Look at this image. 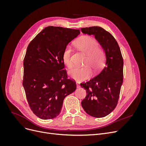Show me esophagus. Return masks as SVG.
Here are the masks:
<instances>
[{
  "mask_svg": "<svg viewBox=\"0 0 146 146\" xmlns=\"http://www.w3.org/2000/svg\"><path fill=\"white\" fill-rule=\"evenodd\" d=\"M76 85H77V88H80V84H78V83H77V84H76Z\"/></svg>",
  "mask_w": 146,
  "mask_h": 146,
  "instance_id": "1",
  "label": "esophagus"
}]
</instances>
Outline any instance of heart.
<instances>
[{
	"mask_svg": "<svg viewBox=\"0 0 146 146\" xmlns=\"http://www.w3.org/2000/svg\"><path fill=\"white\" fill-rule=\"evenodd\" d=\"M74 45L79 50L86 55L84 64L87 65L84 67H76L69 72L70 77L78 81L83 80L90 76L91 69L94 71H99L104 67L106 55L103 48L99 46V43L96 39L91 36H83L78 38L74 42ZM71 48L66 46L62 54V60L64 64L68 68L72 67L71 61Z\"/></svg>",
	"mask_w": 146,
	"mask_h": 146,
	"instance_id": "obj_1",
	"label": "heart"
}]
</instances>
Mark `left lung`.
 I'll return each mask as SVG.
<instances>
[{
	"mask_svg": "<svg viewBox=\"0 0 146 146\" xmlns=\"http://www.w3.org/2000/svg\"><path fill=\"white\" fill-rule=\"evenodd\" d=\"M82 33L94 35L106 55V65L94 78L80 85L86 91L82 106L87 114L103 117L116 108L123 83V61L120 48L113 35L100 27L82 28Z\"/></svg>",
	"mask_w": 146,
	"mask_h": 146,
	"instance_id": "8db88e82",
	"label": "left lung"
}]
</instances>
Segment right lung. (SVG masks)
I'll return each mask as SVG.
<instances>
[{
  "instance_id": "obj_1",
  "label": "right lung",
  "mask_w": 146,
  "mask_h": 146,
  "mask_svg": "<svg viewBox=\"0 0 146 146\" xmlns=\"http://www.w3.org/2000/svg\"><path fill=\"white\" fill-rule=\"evenodd\" d=\"M80 30L48 26L32 39L24 59L23 85L30 109L39 118L50 119L61 112L64 99L76 90L68 78L62 54Z\"/></svg>"
}]
</instances>
